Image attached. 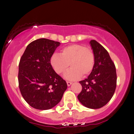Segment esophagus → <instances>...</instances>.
I'll list each match as a JSON object with an SVG mask.
<instances>
[{
    "instance_id": "esophagus-1",
    "label": "esophagus",
    "mask_w": 134,
    "mask_h": 134,
    "mask_svg": "<svg viewBox=\"0 0 134 134\" xmlns=\"http://www.w3.org/2000/svg\"><path fill=\"white\" fill-rule=\"evenodd\" d=\"M71 84H72V82H69V81H67V86H70L71 85Z\"/></svg>"
}]
</instances>
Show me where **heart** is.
<instances>
[{
    "mask_svg": "<svg viewBox=\"0 0 134 134\" xmlns=\"http://www.w3.org/2000/svg\"><path fill=\"white\" fill-rule=\"evenodd\" d=\"M95 57L93 50L82 44H72L62 49L61 54L54 53L50 58V64L57 74L65 73V79L76 80L81 76L90 74L95 66Z\"/></svg>",
    "mask_w": 134,
    "mask_h": 134,
    "instance_id": "heart-1",
    "label": "heart"
}]
</instances>
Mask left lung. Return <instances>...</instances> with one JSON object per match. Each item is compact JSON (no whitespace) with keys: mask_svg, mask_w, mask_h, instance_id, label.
I'll return each mask as SVG.
<instances>
[{"mask_svg":"<svg viewBox=\"0 0 134 134\" xmlns=\"http://www.w3.org/2000/svg\"><path fill=\"white\" fill-rule=\"evenodd\" d=\"M90 45L95 54V66L87 78L80 81L82 91L78 99L85 107L95 109L112 98L116 86V73L107 51L95 40L90 41Z\"/></svg>","mask_w":134,"mask_h":134,"instance_id":"left-lung-1","label":"left lung"}]
</instances>
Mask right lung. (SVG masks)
Here are the masks:
<instances>
[{
  "mask_svg": "<svg viewBox=\"0 0 134 134\" xmlns=\"http://www.w3.org/2000/svg\"><path fill=\"white\" fill-rule=\"evenodd\" d=\"M60 42L41 38L30 43L19 64V87L30 106L48 110L61 100L67 85L50 64V58Z\"/></svg>",
  "mask_w": 134,
  "mask_h": 134,
  "instance_id": "1",
  "label": "right lung"
}]
</instances>
